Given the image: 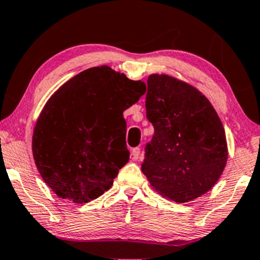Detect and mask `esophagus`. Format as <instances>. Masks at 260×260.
Segmentation results:
<instances>
[{"label": "esophagus", "mask_w": 260, "mask_h": 260, "mask_svg": "<svg viewBox=\"0 0 260 260\" xmlns=\"http://www.w3.org/2000/svg\"><path fill=\"white\" fill-rule=\"evenodd\" d=\"M139 155H140V147H134L132 149V156H133L134 160H138Z\"/></svg>", "instance_id": "1"}]
</instances>
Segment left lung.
Here are the masks:
<instances>
[{
	"instance_id": "8db88e82",
	"label": "left lung",
	"mask_w": 260,
	"mask_h": 260,
	"mask_svg": "<svg viewBox=\"0 0 260 260\" xmlns=\"http://www.w3.org/2000/svg\"><path fill=\"white\" fill-rule=\"evenodd\" d=\"M146 116L154 135L146 146L142 173L175 203L213 187L228 161L225 131L213 106L188 83L168 75L147 79Z\"/></svg>"
}]
</instances>
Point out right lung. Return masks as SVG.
Listing matches in <instances>:
<instances>
[{
	"mask_svg": "<svg viewBox=\"0 0 260 260\" xmlns=\"http://www.w3.org/2000/svg\"><path fill=\"white\" fill-rule=\"evenodd\" d=\"M146 86L108 66L86 69L52 95L32 134V155L47 185L76 204L112 187L129 159L123 111Z\"/></svg>",
	"mask_w": 260,
	"mask_h": 260,
	"instance_id": "1",
	"label": "right lung"
}]
</instances>
